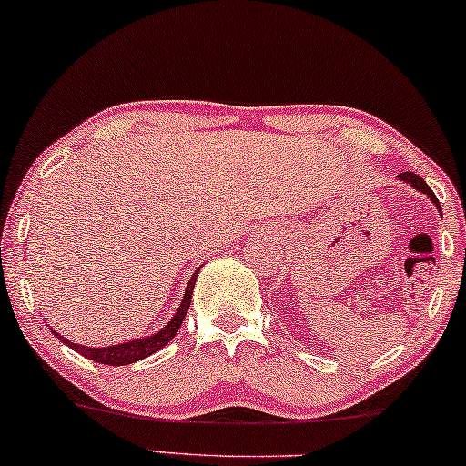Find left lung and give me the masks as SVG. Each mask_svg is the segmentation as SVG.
<instances>
[{"mask_svg":"<svg viewBox=\"0 0 466 466\" xmlns=\"http://www.w3.org/2000/svg\"><path fill=\"white\" fill-rule=\"evenodd\" d=\"M398 178H400V180H404V182H409V185H410V187H415L417 191L426 193V196H428L430 199H432L434 204L439 206V199H437V196H434L432 189H430V187L426 185V180H423L421 176H417L415 172H402V174H398ZM439 208H441V206H439Z\"/></svg>","mask_w":466,"mask_h":466,"instance_id":"obj_1","label":"left lung"}]
</instances>
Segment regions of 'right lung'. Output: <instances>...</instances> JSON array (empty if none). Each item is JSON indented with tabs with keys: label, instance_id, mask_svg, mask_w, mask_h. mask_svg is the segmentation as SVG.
<instances>
[{
	"label": "right lung",
	"instance_id": "1",
	"mask_svg": "<svg viewBox=\"0 0 466 466\" xmlns=\"http://www.w3.org/2000/svg\"><path fill=\"white\" fill-rule=\"evenodd\" d=\"M196 277H198V270L193 273L189 286H187V292H185V299H182L178 311H176V316L172 318V322L169 325H165V329L161 331L150 335V338H144V339H133V341H125V344H117V346H107V349H87V346H79V344H73V341L64 339L62 335H57L64 344H68L70 349L79 352V355H84L86 359H92V361L96 363H105V365H128V363H135L139 361V359L152 355V352L161 350L165 344H167L169 339L174 338L176 333H178V329L182 325V320H185L187 311H189V305H191V292H193V286H196Z\"/></svg>",
	"mask_w": 466,
	"mask_h": 466
}]
</instances>
